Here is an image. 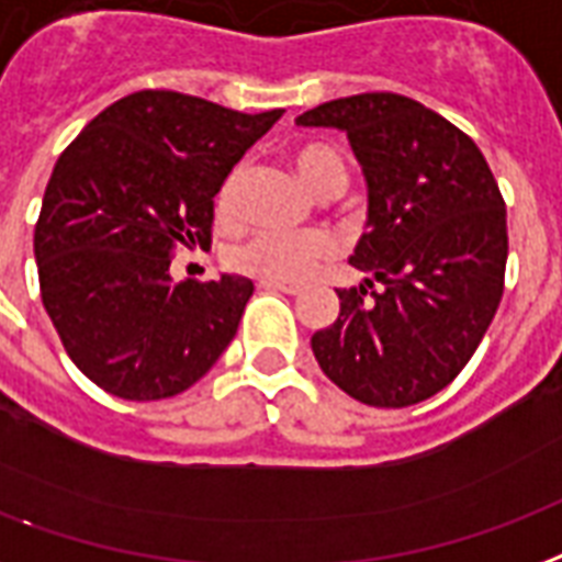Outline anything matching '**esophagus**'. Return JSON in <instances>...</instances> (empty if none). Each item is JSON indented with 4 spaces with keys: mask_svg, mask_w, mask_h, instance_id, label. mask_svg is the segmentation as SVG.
I'll return each instance as SVG.
<instances>
[{
    "mask_svg": "<svg viewBox=\"0 0 562 562\" xmlns=\"http://www.w3.org/2000/svg\"><path fill=\"white\" fill-rule=\"evenodd\" d=\"M265 289H273V292H285V294H301V285L297 282H282V280H261Z\"/></svg>",
    "mask_w": 562,
    "mask_h": 562,
    "instance_id": "esophagus-1",
    "label": "esophagus"
}]
</instances>
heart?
Wrapping results in <instances>:
<instances>
[{
    "label": "heart",
    "mask_w": 562,
    "mask_h": 562,
    "mask_svg": "<svg viewBox=\"0 0 562 562\" xmlns=\"http://www.w3.org/2000/svg\"><path fill=\"white\" fill-rule=\"evenodd\" d=\"M294 169L297 176L313 187L315 193H330L342 190L348 181L342 154L334 145L306 143L294 148ZM240 184V169L228 172L217 193L220 214H228L235 205ZM334 252V244L324 232H301V235H285V232H259L247 244H240L232 252V265L244 273L261 277V280H282V282H301L313 277L318 265Z\"/></svg>",
    "instance_id": "obj_1"
}]
</instances>
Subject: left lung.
<instances>
[{"mask_svg":"<svg viewBox=\"0 0 562 562\" xmlns=\"http://www.w3.org/2000/svg\"><path fill=\"white\" fill-rule=\"evenodd\" d=\"M297 124L348 133L369 190L351 256L369 280L336 292L315 360L363 405H417L468 366L497 313L509 252L497 181L468 133L405 94L327 101Z\"/></svg>","mask_w":562,"mask_h":562,"instance_id":"8db88e82","label":"left lung"}]
</instances>
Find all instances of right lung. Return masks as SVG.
<instances>
[{
	"instance_id": "add662e5",
	"label": "right lung",
	"mask_w": 562,
	"mask_h": 562,
	"mask_svg": "<svg viewBox=\"0 0 562 562\" xmlns=\"http://www.w3.org/2000/svg\"><path fill=\"white\" fill-rule=\"evenodd\" d=\"M282 110H226L145 89L61 151L35 226L41 301L68 357L106 393H184L238 334L252 282H176V247H211L214 196Z\"/></svg>"
}]
</instances>
